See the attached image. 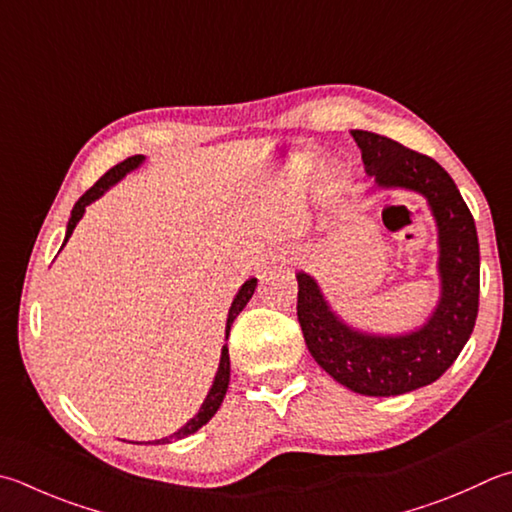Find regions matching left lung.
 I'll use <instances>...</instances> for the list:
<instances>
[{
    "instance_id": "obj_1",
    "label": "left lung",
    "mask_w": 512,
    "mask_h": 512,
    "mask_svg": "<svg viewBox=\"0 0 512 512\" xmlns=\"http://www.w3.org/2000/svg\"><path fill=\"white\" fill-rule=\"evenodd\" d=\"M352 138L376 187L428 200L439 231V303L414 332L368 334L343 323L314 278L298 272L296 314L307 350L334 381L365 397H397L437 381L470 339L479 310V240L455 180L437 160L379 133L356 129Z\"/></svg>"
}]
</instances>
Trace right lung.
<instances>
[{
  "label": "right lung",
  "instance_id": "obj_1",
  "mask_svg": "<svg viewBox=\"0 0 512 512\" xmlns=\"http://www.w3.org/2000/svg\"><path fill=\"white\" fill-rule=\"evenodd\" d=\"M142 162H144V156H131V158H127L124 162H120V165H115L113 169L106 171L104 176H102L98 182H95V185H93L89 191H86V194H84L80 200L75 202V207H73V211H71V218H69V225H66L64 245H66V240L71 238L75 225L80 223V218L84 216V209L89 207L93 200H98L106 189H111V187L115 185V182L127 176L129 171L138 169V167L142 165ZM64 245H62V247H64ZM256 283H258L256 278H249V281H245L243 287L238 289L234 303H231V307H229L227 327H225V334H227V336H229V330H231V323L236 321V316H238L240 312H243V307L249 303V298L254 296ZM227 336H225V339H227ZM227 385H229V350H227V345H223V352H220V363H218V372H216V376H214V383H211V388H209V392H207L205 401H202V406H200L196 417L189 419V421L185 423V426H182L178 432H173L171 437L158 439L156 443H171L173 439H185V437H189V435H194L196 430H200L202 426H205V423L218 412L220 403H223L225 394H227Z\"/></svg>",
  "mask_w": 512,
  "mask_h": 512
}]
</instances>
